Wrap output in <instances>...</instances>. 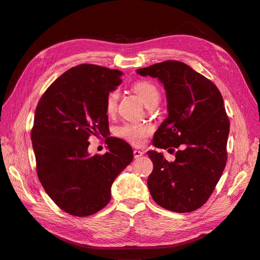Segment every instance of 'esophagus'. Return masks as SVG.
Returning <instances> with one entry per match:
<instances>
[{
  "label": "esophagus",
  "instance_id": "esophagus-1",
  "mask_svg": "<svg viewBox=\"0 0 260 260\" xmlns=\"http://www.w3.org/2000/svg\"><path fill=\"white\" fill-rule=\"evenodd\" d=\"M143 154H144V152L139 151V149H135V151H133V156H135V158H140V157Z\"/></svg>",
  "mask_w": 260,
  "mask_h": 260
}]
</instances>
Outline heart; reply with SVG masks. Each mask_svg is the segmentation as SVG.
<instances>
[{
	"label": "heart",
	"instance_id": "1",
	"mask_svg": "<svg viewBox=\"0 0 260 260\" xmlns=\"http://www.w3.org/2000/svg\"><path fill=\"white\" fill-rule=\"evenodd\" d=\"M133 90L142 100L143 103L147 105L152 101L159 99V93L156 86L148 81H138L133 84ZM118 96L119 92L118 90H114L108 94L105 103V111L107 115H113L116 111ZM152 132V128L147 124H142L138 122H127L122 124L121 127L116 130L117 136L128 141L129 143L133 145H142L145 142V139L149 133Z\"/></svg>",
	"mask_w": 260,
	"mask_h": 260
}]
</instances>
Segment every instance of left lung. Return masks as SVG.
I'll return each instance as SVG.
<instances>
[{
	"label": "left lung",
	"instance_id": "obj_1",
	"mask_svg": "<svg viewBox=\"0 0 260 260\" xmlns=\"http://www.w3.org/2000/svg\"><path fill=\"white\" fill-rule=\"evenodd\" d=\"M157 78L166 90L168 117L155 132L153 145L176 152L169 162L148 151L154 168L147 179L153 200L165 209L190 212L202 207L214 192L226 164L230 131L223 99L206 77L178 60L138 69Z\"/></svg>",
	"mask_w": 260,
	"mask_h": 260
}]
</instances>
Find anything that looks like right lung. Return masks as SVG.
I'll use <instances>...</instances> for the list:
<instances>
[{
	"label": "right lung",
	"mask_w": 260,
	"mask_h": 260,
	"mask_svg": "<svg viewBox=\"0 0 260 260\" xmlns=\"http://www.w3.org/2000/svg\"><path fill=\"white\" fill-rule=\"evenodd\" d=\"M122 73L92 64L68 69L36 108L31 141L39 180L56 205L77 217L103 209L117 176L133 159L125 141L109 137L106 98ZM107 137L109 152L91 156L88 138Z\"/></svg>",
	"instance_id": "obj_1"
}]
</instances>
